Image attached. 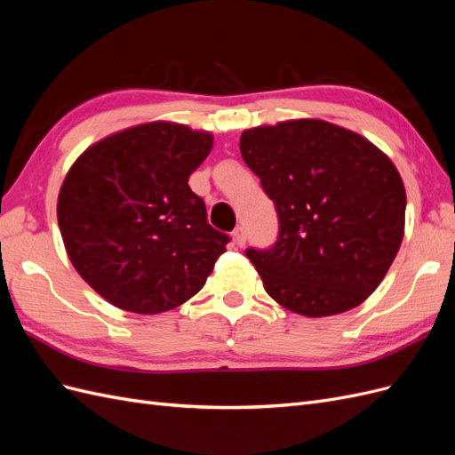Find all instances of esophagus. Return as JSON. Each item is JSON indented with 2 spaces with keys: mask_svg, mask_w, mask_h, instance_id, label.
Listing matches in <instances>:
<instances>
[{
  "mask_svg": "<svg viewBox=\"0 0 455 455\" xmlns=\"http://www.w3.org/2000/svg\"><path fill=\"white\" fill-rule=\"evenodd\" d=\"M233 241H235L237 246H243L246 243V233L243 228H237L235 231H233Z\"/></svg>",
  "mask_w": 455,
  "mask_h": 455,
  "instance_id": "esophagus-1",
  "label": "esophagus"
}]
</instances>
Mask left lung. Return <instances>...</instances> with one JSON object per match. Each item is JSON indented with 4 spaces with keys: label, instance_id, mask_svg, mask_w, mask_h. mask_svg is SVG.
I'll return each instance as SVG.
<instances>
[{
    "label": "left lung",
    "instance_id": "1",
    "mask_svg": "<svg viewBox=\"0 0 455 455\" xmlns=\"http://www.w3.org/2000/svg\"><path fill=\"white\" fill-rule=\"evenodd\" d=\"M239 148L279 216L275 244L246 251L266 292L306 316L363 304L404 237L406 191L393 161L323 119L249 129Z\"/></svg>",
    "mask_w": 455,
    "mask_h": 455
}]
</instances>
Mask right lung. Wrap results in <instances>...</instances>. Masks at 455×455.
Returning <instances> with one entry per match:
<instances>
[{
	"instance_id": "obj_1",
	"label": "right lung",
	"mask_w": 455,
	"mask_h": 455,
	"mask_svg": "<svg viewBox=\"0 0 455 455\" xmlns=\"http://www.w3.org/2000/svg\"><path fill=\"white\" fill-rule=\"evenodd\" d=\"M212 134L144 123L87 148L68 171L57 216L68 258L109 304L142 315L196 296L229 237L188 180Z\"/></svg>"
}]
</instances>
